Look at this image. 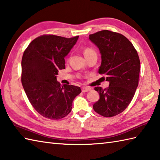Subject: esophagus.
Returning <instances> with one entry per match:
<instances>
[{
	"label": "esophagus",
	"mask_w": 160,
	"mask_h": 160,
	"mask_svg": "<svg viewBox=\"0 0 160 160\" xmlns=\"http://www.w3.org/2000/svg\"><path fill=\"white\" fill-rule=\"evenodd\" d=\"M91 89L89 87H82V92H88V91H91Z\"/></svg>",
	"instance_id": "1"
}]
</instances>
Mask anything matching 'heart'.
<instances>
[{"label":"heart","instance_id":"1","mask_svg":"<svg viewBox=\"0 0 160 160\" xmlns=\"http://www.w3.org/2000/svg\"><path fill=\"white\" fill-rule=\"evenodd\" d=\"M95 52V51H94L93 49H90V48H87V49H86L85 50H84V55H85V54L89 53H91V52Z\"/></svg>","mask_w":160,"mask_h":160}]
</instances>
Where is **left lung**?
<instances>
[{
	"label": "left lung",
	"mask_w": 160,
	"mask_h": 160,
	"mask_svg": "<svg viewBox=\"0 0 160 160\" xmlns=\"http://www.w3.org/2000/svg\"><path fill=\"white\" fill-rule=\"evenodd\" d=\"M89 40L101 54L98 72L109 82L107 89L95 87L100 99L93 108L104 117H113L124 111L134 96L138 86L140 58L132 43L120 33L102 30L89 35Z\"/></svg>",
	"instance_id": "obj_1"
}]
</instances>
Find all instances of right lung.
I'll list each match as a JSON object with an SVG mask.
<instances>
[{
	"mask_svg": "<svg viewBox=\"0 0 160 160\" xmlns=\"http://www.w3.org/2000/svg\"><path fill=\"white\" fill-rule=\"evenodd\" d=\"M79 36L67 38L44 35L30 42L23 53L22 84L33 107L39 114L51 120L67 116L72 103L81 93L79 87L57 81L58 70L65 69V58Z\"/></svg>",
	"mask_w": 160,
	"mask_h": 160,
	"instance_id": "1",
	"label": "right lung"
}]
</instances>
